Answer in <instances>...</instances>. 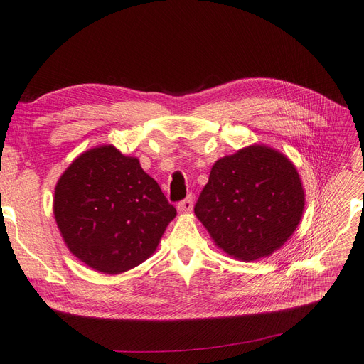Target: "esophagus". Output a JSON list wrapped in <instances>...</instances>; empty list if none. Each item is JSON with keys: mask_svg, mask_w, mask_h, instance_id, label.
Masks as SVG:
<instances>
[{"mask_svg": "<svg viewBox=\"0 0 364 364\" xmlns=\"http://www.w3.org/2000/svg\"><path fill=\"white\" fill-rule=\"evenodd\" d=\"M193 205H194L193 197L191 196L186 197L185 200H182V202L178 203V212L179 214H188V212L193 210Z\"/></svg>", "mask_w": 364, "mask_h": 364, "instance_id": "1", "label": "esophagus"}]
</instances>
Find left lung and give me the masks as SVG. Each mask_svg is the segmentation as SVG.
Instances as JSON below:
<instances>
[{
	"instance_id": "obj_1",
	"label": "left lung",
	"mask_w": 364,
	"mask_h": 364,
	"mask_svg": "<svg viewBox=\"0 0 364 364\" xmlns=\"http://www.w3.org/2000/svg\"><path fill=\"white\" fill-rule=\"evenodd\" d=\"M304 203L292 161L272 147L252 144L215 161L194 214L225 255L253 262L284 245Z\"/></svg>"
}]
</instances>
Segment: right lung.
I'll return each mask as SVG.
<instances>
[{"mask_svg": "<svg viewBox=\"0 0 364 364\" xmlns=\"http://www.w3.org/2000/svg\"><path fill=\"white\" fill-rule=\"evenodd\" d=\"M54 217L69 252L102 274H122L147 260L176 209L139 158L111 144L85 150L61 174Z\"/></svg>", "mask_w": 364, "mask_h": 364, "instance_id": "1", "label": "right lung"}]
</instances>
